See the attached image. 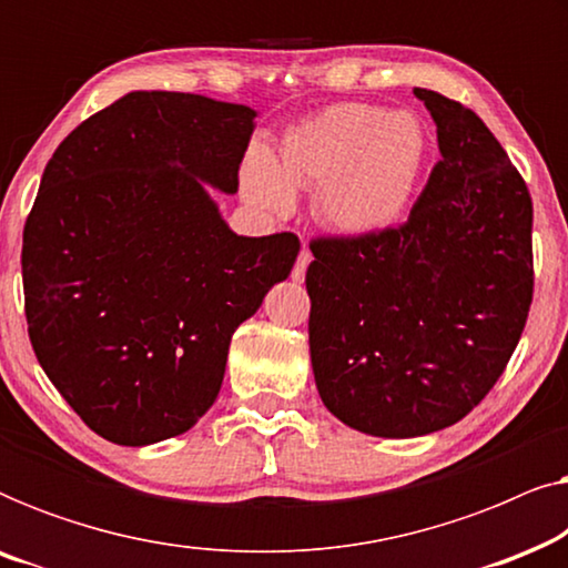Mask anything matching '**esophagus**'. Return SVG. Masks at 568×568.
I'll use <instances>...</instances> for the list:
<instances>
[{"instance_id":"34e87169","label":"esophagus","mask_w":568,"mask_h":568,"mask_svg":"<svg viewBox=\"0 0 568 568\" xmlns=\"http://www.w3.org/2000/svg\"><path fill=\"white\" fill-rule=\"evenodd\" d=\"M310 261H313V255H310L307 247H302L300 255H297V263H294V268H292L294 282H302V278H305V271L310 266Z\"/></svg>"}]
</instances>
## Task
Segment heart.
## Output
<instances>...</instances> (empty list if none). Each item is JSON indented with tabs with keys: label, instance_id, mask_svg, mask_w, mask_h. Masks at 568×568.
I'll use <instances>...</instances> for the list:
<instances>
[{
	"label": "heart",
	"instance_id": "b5f03b06",
	"mask_svg": "<svg viewBox=\"0 0 568 568\" xmlns=\"http://www.w3.org/2000/svg\"><path fill=\"white\" fill-rule=\"evenodd\" d=\"M429 142L416 115L377 105L344 103L315 113L286 131L278 165L253 154L245 193L253 204L286 212L294 189H317L321 222L344 235H375L408 206Z\"/></svg>",
	"mask_w": 568,
	"mask_h": 568
}]
</instances>
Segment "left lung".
Masks as SVG:
<instances>
[{
    "instance_id": "8db88e82",
    "label": "left lung",
    "mask_w": 568,
    "mask_h": 568,
    "mask_svg": "<svg viewBox=\"0 0 568 568\" xmlns=\"http://www.w3.org/2000/svg\"><path fill=\"white\" fill-rule=\"evenodd\" d=\"M416 98L442 160L408 220L317 237L305 284L325 408L372 437H422L468 416L501 377L532 302V199L470 108Z\"/></svg>"
}]
</instances>
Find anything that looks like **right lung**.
I'll list each match as a JSON object with an SVG mask.
<instances>
[{
	"label": "right lung",
	"instance_id": "right-lung-1",
	"mask_svg": "<svg viewBox=\"0 0 568 568\" xmlns=\"http://www.w3.org/2000/svg\"><path fill=\"white\" fill-rule=\"evenodd\" d=\"M247 105L129 92L57 146L22 230L28 336L77 416L154 445L212 408L232 333L297 261L294 232L235 235L204 183L237 191Z\"/></svg>",
	"mask_w": 568,
	"mask_h": 568
}]
</instances>
